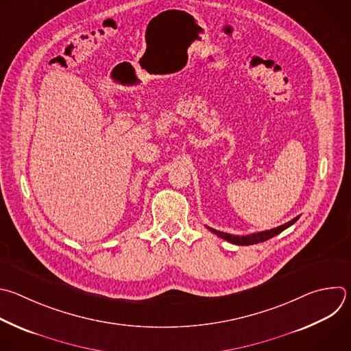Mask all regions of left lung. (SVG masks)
<instances>
[{"label":"left lung","mask_w":351,"mask_h":351,"mask_svg":"<svg viewBox=\"0 0 351 351\" xmlns=\"http://www.w3.org/2000/svg\"><path fill=\"white\" fill-rule=\"evenodd\" d=\"M299 219V216H296L295 219H292L291 221L282 224V226H278L276 228H271V230H266V231H261V232H254V234H250V236H232V234H227V232H223V231H217L215 228H210L208 227L213 234H216L217 237L231 243V244H236V245H254V244H258V243H263V241H267L270 240L271 237L280 234L281 231H284L285 228H288L289 226H292L296 220Z\"/></svg>","instance_id":"8db88e82"}]
</instances>
